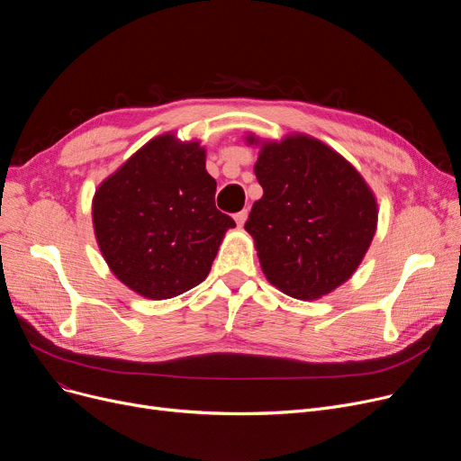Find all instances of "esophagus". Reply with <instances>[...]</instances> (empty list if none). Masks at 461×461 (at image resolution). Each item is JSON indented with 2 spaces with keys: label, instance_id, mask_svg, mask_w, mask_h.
I'll return each mask as SVG.
<instances>
[{
  "label": "esophagus",
  "instance_id": "1",
  "mask_svg": "<svg viewBox=\"0 0 461 461\" xmlns=\"http://www.w3.org/2000/svg\"><path fill=\"white\" fill-rule=\"evenodd\" d=\"M235 222H237V226L239 228H243V224L247 222V218H249V211L245 209V211H240V212H235Z\"/></svg>",
  "mask_w": 461,
  "mask_h": 461
}]
</instances>
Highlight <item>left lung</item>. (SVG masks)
I'll list each match as a JSON object with an SVG mask.
<instances>
[{"mask_svg": "<svg viewBox=\"0 0 461 461\" xmlns=\"http://www.w3.org/2000/svg\"><path fill=\"white\" fill-rule=\"evenodd\" d=\"M259 148L254 174L263 196L245 230L261 271L285 295L313 301L346 284L377 230V198L357 167L321 140L245 136Z\"/></svg>", "mask_w": 461, "mask_h": 461, "instance_id": "1", "label": "left lung"}]
</instances>
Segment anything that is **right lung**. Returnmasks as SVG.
<instances>
[{
	"instance_id": "add662e5",
	"label": "right lung",
	"mask_w": 461,
	"mask_h": 461,
	"mask_svg": "<svg viewBox=\"0 0 461 461\" xmlns=\"http://www.w3.org/2000/svg\"><path fill=\"white\" fill-rule=\"evenodd\" d=\"M200 140L164 132L95 190L93 230L113 276L162 301L203 282L233 218L214 205L216 181Z\"/></svg>"
}]
</instances>
